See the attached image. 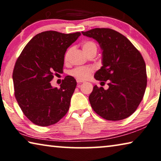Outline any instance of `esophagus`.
<instances>
[{"mask_svg": "<svg viewBox=\"0 0 161 161\" xmlns=\"http://www.w3.org/2000/svg\"><path fill=\"white\" fill-rule=\"evenodd\" d=\"M76 81H77L78 83H84V82H85V81H84V80H79V79H77V80H76Z\"/></svg>", "mask_w": 161, "mask_h": 161, "instance_id": "34e87169", "label": "esophagus"}]
</instances>
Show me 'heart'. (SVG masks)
<instances>
[{
    "mask_svg": "<svg viewBox=\"0 0 161 161\" xmlns=\"http://www.w3.org/2000/svg\"><path fill=\"white\" fill-rule=\"evenodd\" d=\"M82 48L83 51L88 55L93 51H97V46L96 44L93 41H86L82 45ZM73 48H69L64 55V60L65 62L68 61L70 58V54L72 53ZM93 71V68L92 67H78L72 70L70 72L71 75L74 76L75 78L79 80H86L88 79Z\"/></svg>",
    "mask_w": 161,
    "mask_h": 161,
    "instance_id": "heart-1",
    "label": "heart"
}]
</instances>
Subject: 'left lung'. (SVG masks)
<instances>
[{
	"label": "left lung",
	"instance_id": "1",
	"mask_svg": "<svg viewBox=\"0 0 161 161\" xmlns=\"http://www.w3.org/2000/svg\"><path fill=\"white\" fill-rule=\"evenodd\" d=\"M98 42L102 51L103 66L95 73L98 80L107 81V90L97 86L89 96L97 114L108 120H120L136 111L147 86L144 60L132 43L110 28H94L82 32Z\"/></svg>",
	"mask_w": 161,
	"mask_h": 161
}]
</instances>
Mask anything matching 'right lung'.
<instances>
[{
	"label": "right lung",
	"mask_w": 161,
	"mask_h": 161,
	"mask_svg": "<svg viewBox=\"0 0 161 161\" xmlns=\"http://www.w3.org/2000/svg\"><path fill=\"white\" fill-rule=\"evenodd\" d=\"M80 32L65 34L54 31L37 34L15 62L13 73L15 96L23 113L39 126L53 125L66 114L76 87L68 75L60 88L52 87L54 73H62L64 55Z\"/></svg>",
	"instance_id": "1"
}]
</instances>
